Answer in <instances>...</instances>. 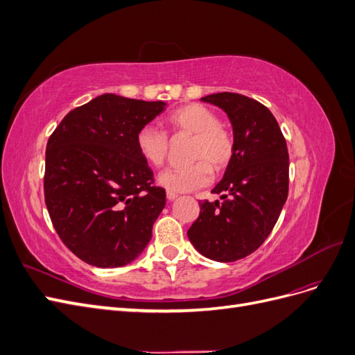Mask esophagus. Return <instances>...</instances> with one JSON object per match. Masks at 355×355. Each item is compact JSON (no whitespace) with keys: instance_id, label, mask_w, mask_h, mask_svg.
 Wrapping results in <instances>:
<instances>
[{"instance_id":"1","label":"esophagus","mask_w":355,"mask_h":355,"mask_svg":"<svg viewBox=\"0 0 355 355\" xmlns=\"http://www.w3.org/2000/svg\"><path fill=\"white\" fill-rule=\"evenodd\" d=\"M167 198L171 201V200H175V198H178V194L176 192H171V191H167Z\"/></svg>"}]
</instances>
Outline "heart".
<instances>
[{"label": "heart", "mask_w": 355, "mask_h": 355, "mask_svg": "<svg viewBox=\"0 0 355 355\" xmlns=\"http://www.w3.org/2000/svg\"><path fill=\"white\" fill-rule=\"evenodd\" d=\"M173 136H192L189 146L191 164L168 168L158 178V184L171 192H191L209 185L213 170L228 167L235 151V139L227 127L220 124L219 115L201 103H188L170 112L166 118ZM137 151L146 163L161 167L168 157L170 141L164 130L154 125H144L136 135Z\"/></svg>", "instance_id": "obj_1"}]
</instances>
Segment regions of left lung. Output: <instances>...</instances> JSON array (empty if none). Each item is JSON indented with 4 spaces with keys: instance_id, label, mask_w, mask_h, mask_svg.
Instances as JSON below:
<instances>
[{
    "instance_id": "1",
    "label": "left lung",
    "mask_w": 355,
    "mask_h": 355,
    "mask_svg": "<svg viewBox=\"0 0 355 355\" xmlns=\"http://www.w3.org/2000/svg\"><path fill=\"white\" fill-rule=\"evenodd\" d=\"M228 114L235 151L213 188L222 201H200L188 239L209 259L234 262L259 249L271 234L288 194V151L275 116L265 105L239 93L201 98Z\"/></svg>"
}]
</instances>
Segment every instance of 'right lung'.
<instances>
[{
    "mask_svg": "<svg viewBox=\"0 0 355 355\" xmlns=\"http://www.w3.org/2000/svg\"><path fill=\"white\" fill-rule=\"evenodd\" d=\"M164 102L106 93L72 110L49 137L44 200L60 240L85 263H130L153 237L166 191L136 146Z\"/></svg>",
    "mask_w": 355,
    "mask_h": 355,
    "instance_id": "obj_1",
    "label": "right lung"
}]
</instances>
